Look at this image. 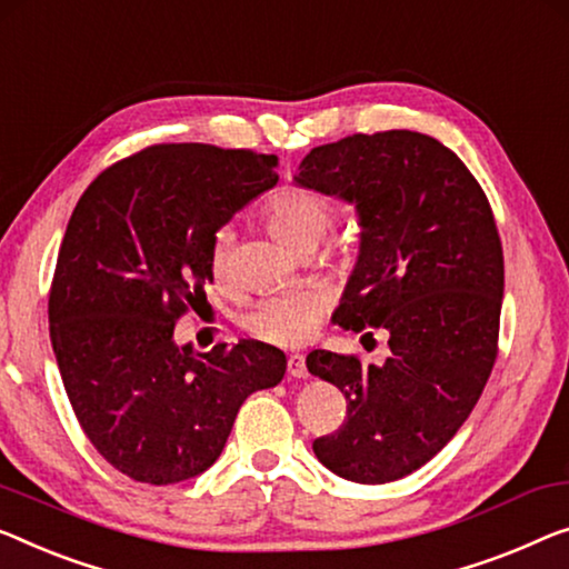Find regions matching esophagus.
Masks as SVG:
<instances>
[{
	"label": "esophagus",
	"instance_id": "1",
	"mask_svg": "<svg viewBox=\"0 0 569 569\" xmlns=\"http://www.w3.org/2000/svg\"><path fill=\"white\" fill-rule=\"evenodd\" d=\"M288 376H291V378H307L309 376L307 358H303V355H291V358H288Z\"/></svg>",
	"mask_w": 569,
	"mask_h": 569
}]
</instances>
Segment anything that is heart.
I'll return each instance as SVG.
<instances>
[{
    "label": "heart",
    "instance_id": "obj_1",
    "mask_svg": "<svg viewBox=\"0 0 569 569\" xmlns=\"http://www.w3.org/2000/svg\"><path fill=\"white\" fill-rule=\"evenodd\" d=\"M270 232L281 240L286 248L299 252L307 244H319L332 227V207L317 191L309 189H286L270 199L266 209ZM234 234L230 227L219 230L211 244V268L217 278L224 276L227 260H230ZM325 299L313 291H293L270 296L248 317V327L258 337L276 345H299L309 339L317 329Z\"/></svg>",
    "mask_w": 569,
    "mask_h": 569
}]
</instances>
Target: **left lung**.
Here are the masks:
<instances>
[{"mask_svg":"<svg viewBox=\"0 0 569 569\" xmlns=\"http://www.w3.org/2000/svg\"><path fill=\"white\" fill-rule=\"evenodd\" d=\"M293 183L358 214V260L335 325L391 335L383 366L309 352L311 376L347 398L345 423L313 455L352 482L406 478L457 435L493 370L503 303L493 211L452 150L411 130L313 148Z\"/></svg>","mask_w":569,"mask_h":569,"instance_id":"1","label":"left lung"}]
</instances>
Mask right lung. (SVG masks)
Segmentation results:
<instances>
[{"mask_svg": "<svg viewBox=\"0 0 569 569\" xmlns=\"http://www.w3.org/2000/svg\"><path fill=\"white\" fill-rule=\"evenodd\" d=\"M276 166L203 142L152 146L99 173L68 219L50 342L81 429L127 478L173 486L209 470L244 398L286 376V355L258 339L197 352L173 337L214 281V234L273 189Z\"/></svg>", "mask_w": 569, "mask_h": 569, "instance_id": "1", "label": "right lung"}]
</instances>
